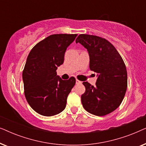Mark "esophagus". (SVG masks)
Returning a JSON list of instances; mask_svg holds the SVG:
<instances>
[{
	"label": "esophagus",
	"instance_id": "1",
	"mask_svg": "<svg viewBox=\"0 0 146 146\" xmlns=\"http://www.w3.org/2000/svg\"><path fill=\"white\" fill-rule=\"evenodd\" d=\"M76 84H82V82H81V81H80V80H77V79H76Z\"/></svg>",
	"mask_w": 146,
	"mask_h": 146
}]
</instances>
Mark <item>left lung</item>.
Instances as JSON below:
<instances>
[{
  "label": "left lung",
  "mask_w": 146,
  "mask_h": 146,
  "mask_svg": "<svg viewBox=\"0 0 146 146\" xmlns=\"http://www.w3.org/2000/svg\"><path fill=\"white\" fill-rule=\"evenodd\" d=\"M76 42L87 49L90 69L97 73L96 86L84 82L85 92L81 96L82 106L92 114L103 116L119 106L127 86L126 67L115 48L103 38L80 35Z\"/></svg>",
  "instance_id": "left-lung-1"
}]
</instances>
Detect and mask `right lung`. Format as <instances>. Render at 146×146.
<instances>
[{"mask_svg":"<svg viewBox=\"0 0 146 146\" xmlns=\"http://www.w3.org/2000/svg\"><path fill=\"white\" fill-rule=\"evenodd\" d=\"M77 35L49 36L36 44L28 56L23 72L25 95L39 114L52 116L65 109L76 79L63 80L57 76L56 70L63 64L65 52Z\"/></svg>","mask_w":146,"mask_h":146,"instance_id":"obj_1","label":"right lung"}]
</instances>
